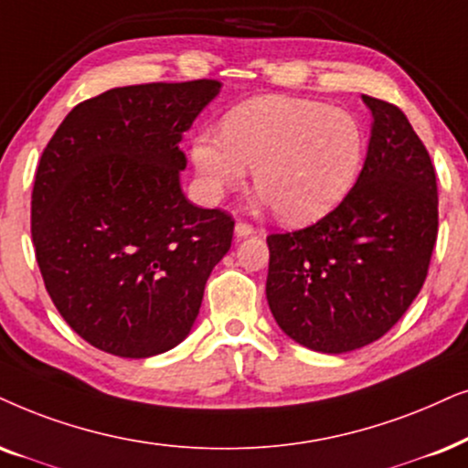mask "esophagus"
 Wrapping results in <instances>:
<instances>
[{
	"label": "esophagus",
	"instance_id": "34e87169",
	"mask_svg": "<svg viewBox=\"0 0 468 468\" xmlns=\"http://www.w3.org/2000/svg\"><path fill=\"white\" fill-rule=\"evenodd\" d=\"M234 229H236V236H240V239H245V236H251L253 232H256V228L251 226V223H247V221H236V226H234Z\"/></svg>",
	"mask_w": 468,
	"mask_h": 468
}]
</instances>
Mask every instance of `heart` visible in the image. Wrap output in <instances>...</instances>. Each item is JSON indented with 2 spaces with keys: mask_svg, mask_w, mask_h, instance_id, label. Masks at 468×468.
<instances>
[{
  "mask_svg": "<svg viewBox=\"0 0 468 468\" xmlns=\"http://www.w3.org/2000/svg\"><path fill=\"white\" fill-rule=\"evenodd\" d=\"M366 156L359 118L315 101L256 99L229 112L221 131L193 137L191 159L204 196L240 186L247 165L262 202L283 221L309 223L353 189Z\"/></svg>",
  "mask_w": 468,
  "mask_h": 468,
  "instance_id": "obj_1",
  "label": "heart"
}]
</instances>
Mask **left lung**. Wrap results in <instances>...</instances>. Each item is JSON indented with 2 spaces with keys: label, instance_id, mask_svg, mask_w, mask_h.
<instances>
[{
  "label": "left lung",
  "instance_id": "obj_1",
  "mask_svg": "<svg viewBox=\"0 0 468 468\" xmlns=\"http://www.w3.org/2000/svg\"><path fill=\"white\" fill-rule=\"evenodd\" d=\"M372 137L355 186L314 226L266 236V299L288 337L350 353L402 318L428 277L439 193L426 145L402 109L363 94Z\"/></svg>",
  "mask_w": 468,
  "mask_h": 468
}]
</instances>
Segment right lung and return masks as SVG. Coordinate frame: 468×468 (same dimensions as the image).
I'll return each mask as SVG.
<instances>
[{
  "label": "right lung",
  "instance_id": "right-lung-1",
  "mask_svg": "<svg viewBox=\"0 0 468 468\" xmlns=\"http://www.w3.org/2000/svg\"><path fill=\"white\" fill-rule=\"evenodd\" d=\"M215 79L107 90L66 115L36 169L32 240L53 305L102 353L145 359L189 335L232 245L226 210L180 189L178 148Z\"/></svg>",
  "mask_w": 468,
  "mask_h": 468
}]
</instances>
